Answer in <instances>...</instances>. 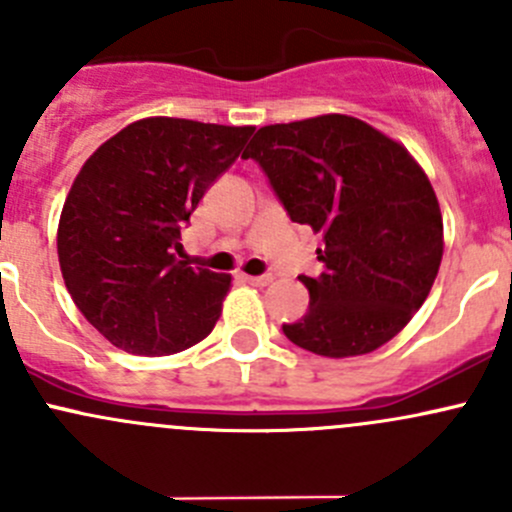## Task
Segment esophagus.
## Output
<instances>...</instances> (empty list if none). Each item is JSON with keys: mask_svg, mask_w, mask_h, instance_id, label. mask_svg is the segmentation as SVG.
<instances>
[{"mask_svg": "<svg viewBox=\"0 0 512 512\" xmlns=\"http://www.w3.org/2000/svg\"><path fill=\"white\" fill-rule=\"evenodd\" d=\"M245 282H250V285H255V287H267V285H272V282H275V277L272 275H245Z\"/></svg>", "mask_w": 512, "mask_h": 512, "instance_id": "obj_1", "label": "esophagus"}]
</instances>
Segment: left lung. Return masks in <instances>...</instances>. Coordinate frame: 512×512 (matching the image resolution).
Instances as JSON below:
<instances>
[{"mask_svg":"<svg viewBox=\"0 0 512 512\" xmlns=\"http://www.w3.org/2000/svg\"><path fill=\"white\" fill-rule=\"evenodd\" d=\"M255 158L292 223L322 232L327 270L299 277L309 309L282 332L307 352H376L426 302L443 257V218L418 160L386 133L344 113L255 133Z\"/></svg>","mask_w":512,"mask_h":512,"instance_id":"8db88e82","label":"left lung"}]
</instances>
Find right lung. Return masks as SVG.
Wrapping results in <instances>:
<instances>
[{
	"label": "right lung",
	"instance_id": "1",
	"mask_svg": "<svg viewBox=\"0 0 512 512\" xmlns=\"http://www.w3.org/2000/svg\"><path fill=\"white\" fill-rule=\"evenodd\" d=\"M252 131L151 116L128 123L81 165L56 250L71 299L113 347L165 356L213 332L232 277L188 267L175 250L180 227Z\"/></svg>",
	"mask_w": 512,
	"mask_h": 512
}]
</instances>
